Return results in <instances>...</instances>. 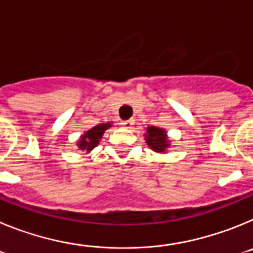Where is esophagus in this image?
<instances>
[{
    "label": "esophagus",
    "instance_id": "34e87169",
    "mask_svg": "<svg viewBox=\"0 0 253 253\" xmlns=\"http://www.w3.org/2000/svg\"><path fill=\"white\" fill-rule=\"evenodd\" d=\"M122 125L124 128H131L134 125V119H129V120H123Z\"/></svg>",
    "mask_w": 253,
    "mask_h": 253
}]
</instances>
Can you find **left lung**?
Returning a JSON list of instances; mask_svg holds the SVG:
<instances>
[{"label":"left lung","instance_id":"1","mask_svg":"<svg viewBox=\"0 0 253 253\" xmlns=\"http://www.w3.org/2000/svg\"><path fill=\"white\" fill-rule=\"evenodd\" d=\"M147 133H148L146 135L147 144L152 149H154L156 152H163L169 147L166 133H165L163 129L157 128V126H149L147 129Z\"/></svg>","mask_w":253,"mask_h":253}]
</instances>
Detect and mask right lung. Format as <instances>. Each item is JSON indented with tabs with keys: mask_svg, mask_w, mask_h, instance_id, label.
<instances>
[{
	"mask_svg": "<svg viewBox=\"0 0 253 253\" xmlns=\"http://www.w3.org/2000/svg\"><path fill=\"white\" fill-rule=\"evenodd\" d=\"M109 128H110V123H107V124H99L96 125V126H93L92 129H90V130L86 131V133L82 135L81 140H80L77 144L78 148L81 149V151L90 152L91 149H93L97 144H99L104 131Z\"/></svg>",
	"mask_w": 253,
	"mask_h": 253,
	"instance_id": "add662e5",
	"label": "right lung"
}]
</instances>
